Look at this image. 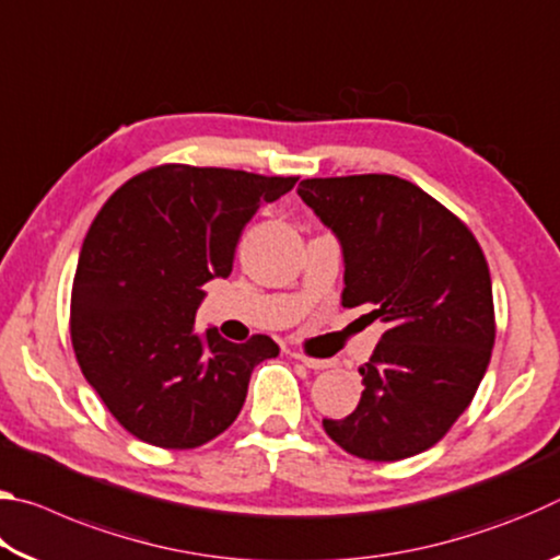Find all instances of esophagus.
<instances>
[{
	"instance_id": "esophagus-1",
	"label": "esophagus",
	"mask_w": 560,
	"mask_h": 560,
	"mask_svg": "<svg viewBox=\"0 0 560 560\" xmlns=\"http://www.w3.org/2000/svg\"><path fill=\"white\" fill-rule=\"evenodd\" d=\"M296 360H301V363L311 368V371H326V368H330V360H324V358H311V355L296 353Z\"/></svg>"
}]
</instances>
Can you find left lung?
Here are the masks:
<instances>
[{
    "mask_svg": "<svg viewBox=\"0 0 560 560\" xmlns=\"http://www.w3.org/2000/svg\"><path fill=\"white\" fill-rule=\"evenodd\" d=\"M299 195L343 249V306H368L385 324L360 368L358 407L324 420L326 434L371 462L430 450L469 407L494 348L485 252L457 214L402 177H311Z\"/></svg>",
    "mask_w": 560,
    "mask_h": 560,
    "instance_id": "obj_1",
    "label": "left lung"
}]
</instances>
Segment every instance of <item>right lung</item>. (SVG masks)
<instances>
[{
	"mask_svg": "<svg viewBox=\"0 0 560 560\" xmlns=\"http://www.w3.org/2000/svg\"><path fill=\"white\" fill-rule=\"evenodd\" d=\"M296 179L170 163L101 207L73 277L71 343L132 438L163 450L214 440L240 415L254 365L279 355L269 336H197L195 314L205 283L232 273L246 222Z\"/></svg>",
	"mask_w": 560,
	"mask_h": 560,
	"instance_id": "add662e5",
	"label": "right lung"
}]
</instances>
